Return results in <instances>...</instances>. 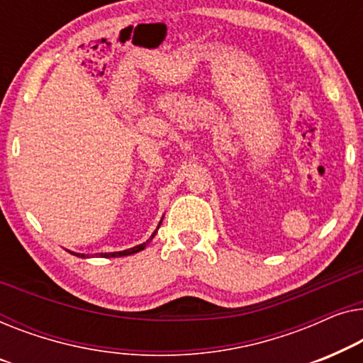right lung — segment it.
I'll return each instance as SVG.
<instances>
[{"instance_id": "obj_1", "label": "right lung", "mask_w": 363, "mask_h": 363, "mask_svg": "<svg viewBox=\"0 0 363 363\" xmlns=\"http://www.w3.org/2000/svg\"><path fill=\"white\" fill-rule=\"evenodd\" d=\"M160 225H161V223H160ZM157 228H160V227H157ZM156 232H157V230H156ZM156 232L151 235V238H150V240H152V237H155ZM150 240H147V242H145V243L138 245V247H133V248H130V250H123V252H115V253H100V255H101V257H106V258H108V257H113V258H115V257H126V255H133V253L141 252V250H145V248H146V245L150 243ZM70 253H72V252H70ZM72 255H75V257H80V258H85V255H80V253H72Z\"/></svg>"}]
</instances>
